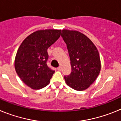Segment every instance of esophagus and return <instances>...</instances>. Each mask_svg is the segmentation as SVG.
Here are the masks:
<instances>
[{"label": "esophagus", "instance_id": "esophagus-1", "mask_svg": "<svg viewBox=\"0 0 121 121\" xmlns=\"http://www.w3.org/2000/svg\"><path fill=\"white\" fill-rule=\"evenodd\" d=\"M57 70H58V71H61V66L58 67V68H57Z\"/></svg>", "mask_w": 121, "mask_h": 121}]
</instances>
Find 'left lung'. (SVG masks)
<instances>
[{
	"label": "left lung",
	"mask_w": 121,
	"mask_h": 121,
	"mask_svg": "<svg viewBox=\"0 0 121 121\" xmlns=\"http://www.w3.org/2000/svg\"><path fill=\"white\" fill-rule=\"evenodd\" d=\"M61 37L67 45L72 68L71 74L65 76L66 83L76 91L86 90L101 69L97 48L86 36L76 30L64 29Z\"/></svg>",
	"instance_id": "left-lung-1"
}]
</instances>
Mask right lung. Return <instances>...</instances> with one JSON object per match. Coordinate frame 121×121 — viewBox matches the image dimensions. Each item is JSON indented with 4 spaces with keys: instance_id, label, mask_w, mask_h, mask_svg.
Masks as SVG:
<instances>
[{
    "instance_id": "obj_1",
    "label": "right lung",
    "mask_w": 121,
    "mask_h": 121,
    "mask_svg": "<svg viewBox=\"0 0 121 121\" xmlns=\"http://www.w3.org/2000/svg\"><path fill=\"white\" fill-rule=\"evenodd\" d=\"M61 30H38L21 43L16 55L14 68L26 85L39 90L49 85L54 71L47 65L48 49L59 38Z\"/></svg>"
}]
</instances>
